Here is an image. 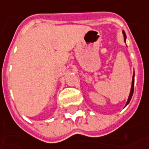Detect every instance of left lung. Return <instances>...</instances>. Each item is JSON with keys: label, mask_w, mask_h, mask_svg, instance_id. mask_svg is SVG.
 I'll return each instance as SVG.
<instances>
[{"label": "left lung", "mask_w": 149, "mask_h": 149, "mask_svg": "<svg viewBox=\"0 0 149 149\" xmlns=\"http://www.w3.org/2000/svg\"><path fill=\"white\" fill-rule=\"evenodd\" d=\"M123 34H124V36H125V39L126 38V36H125V32H123ZM134 74L133 76V79H132V85H131V90H130V95H129V98H128V100H127V103H126V105L130 103V100H131V98H132V95H133V93H134Z\"/></svg>", "instance_id": "1"}]
</instances>
